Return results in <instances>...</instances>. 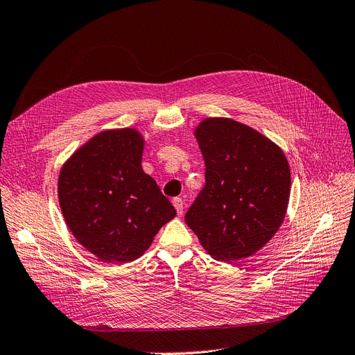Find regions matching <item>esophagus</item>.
<instances>
[{"label":"esophagus","instance_id":"esophagus-1","mask_svg":"<svg viewBox=\"0 0 355 355\" xmlns=\"http://www.w3.org/2000/svg\"><path fill=\"white\" fill-rule=\"evenodd\" d=\"M173 205H174L175 209H177L178 216H181V215H182V208H184V202H182V199H181V198H174Z\"/></svg>","mask_w":355,"mask_h":355}]
</instances>
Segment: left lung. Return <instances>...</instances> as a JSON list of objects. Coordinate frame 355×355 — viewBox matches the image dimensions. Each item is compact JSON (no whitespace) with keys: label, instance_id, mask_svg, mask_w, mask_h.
<instances>
[{"label":"left lung","instance_id":"1","mask_svg":"<svg viewBox=\"0 0 355 355\" xmlns=\"http://www.w3.org/2000/svg\"><path fill=\"white\" fill-rule=\"evenodd\" d=\"M205 161V184L186 214L187 225L216 261L254 255L280 228L291 194L282 148L228 118H207L194 130Z\"/></svg>","mask_w":355,"mask_h":355}]
</instances>
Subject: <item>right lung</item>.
<instances>
[{
	"label": "right lung",
	"instance_id": "1",
	"mask_svg": "<svg viewBox=\"0 0 355 355\" xmlns=\"http://www.w3.org/2000/svg\"><path fill=\"white\" fill-rule=\"evenodd\" d=\"M135 128L96 134L60 169V209L75 239L105 262L140 258L175 208L141 168Z\"/></svg>",
	"mask_w": 355,
	"mask_h": 355
}]
</instances>
